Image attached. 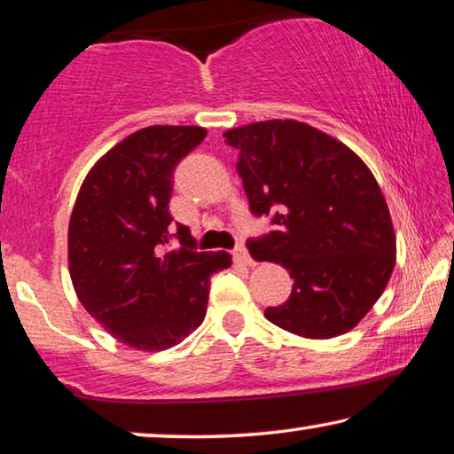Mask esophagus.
I'll return each mask as SVG.
<instances>
[{
  "mask_svg": "<svg viewBox=\"0 0 454 454\" xmlns=\"http://www.w3.org/2000/svg\"><path fill=\"white\" fill-rule=\"evenodd\" d=\"M233 255H235V258H238V262H241V264H246V266H254V260H252V255H249V252H247V247H246V246H238V247H235Z\"/></svg>",
  "mask_w": 454,
  "mask_h": 454,
  "instance_id": "34e87169",
  "label": "esophagus"
}]
</instances>
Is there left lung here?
I'll return each instance as SVG.
<instances>
[{
	"mask_svg": "<svg viewBox=\"0 0 454 454\" xmlns=\"http://www.w3.org/2000/svg\"><path fill=\"white\" fill-rule=\"evenodd\" d=\"M255 216L274 231L247 239L258 262L291 274L285 303L268 321L303 338L350 332L383 294L395 268V231L377 180L333 137L299 121H264L227 130Z\"/></svg>",
	"mask_w": 454,
	"mask_h": 454,
	"instance_id": "left-lung-1",
	"label": "left lung"
}]
</instances>
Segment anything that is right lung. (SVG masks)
<instances>
[{"label":"right lung","mask_w":454,"mask_h":454,"mask_svg":"<svg viewBox=\"0 0 454 454\" xmlns=\"http://www.w3.org/2000/svg\"><path fill=\"white\" fill-rule=\"evenodd\" d=\"M207 137L202 127H147L90 169L69 221V274L77 299L122 344L166 350L202 324L208 282L227 252H196L169 215L174 169ZM176 239L181 246L169 250Z\"/></svg>","instance_id":"obj_1"}]
</instances>
